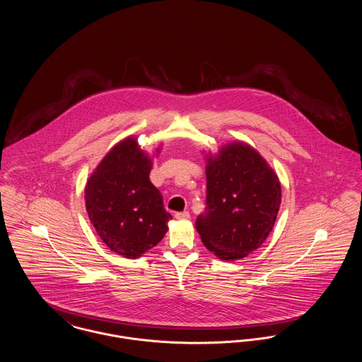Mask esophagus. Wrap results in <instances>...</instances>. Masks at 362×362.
<instances>
[{
    "label": "esophagus",
    "mask_w": 362,
    "mask_h": 362,
    "mask_svg": "<svg viewBox=\"0 0 362 362\" xmlns=\"http://www.w3.org/2000/svg\"><path fill=\"white\" fill-rule=\"evenodd\" d=\"M175 217L177 218V220H187V218H189V211H177L176 214H175Z\"/></svg>",
    "instance_id": "1"
}]
</instances>
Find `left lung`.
<instances>
[{
    "mask_svg": "<svg viewBox=\"0 0 362 362\" xmlns=\"http://www.w3.org/2000/svg\"><path fill=\"white\" fill-rule=\"evenodd\" d=\"M206 207L195 228L209 251L221 260L245 258L267 239L281 205L276 173L244 142L209 155Z\"/></svg>",
    "mask_w": 362,
    "mask_h": 362,
    "instance_id": "1",
    "label": "left lung"
}]
</instances>
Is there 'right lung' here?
I'll return each instance as SVG.
<instances>
[{"instance_id": "add662e5", "label": "right lung", "mask_w": 362, "mask_h": 362, "mask_svg": "<svg viewBox=\"0 0 362 362\" xmlns=\"http://www.w3.org/2000/svg\"><path fill=\"white\" fill-rule=\"evenodd\" d=\"M151 170L152 158L139 149L136 138L127 137L105 155L86 182L89 220L104 244L123 258H138L155 247L173 218L149 180Z\"/></svg>"}]
</instances>
